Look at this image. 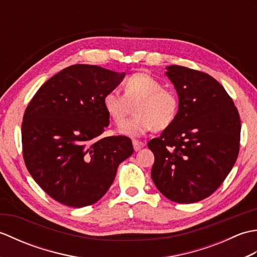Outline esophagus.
I'll list each match as a JSON object with an SVG mask.
<instances>
[{
  "label": "esophagus",
  "mask_w": 257,
  "mask_h": 257,
  "mask_svg": "<svg viewBox=\"0 0 257 257\" xmlns=\"http://www.w3.org/2000/svg\"><path fill=\"white\" fill-rule=\"evenodd\" d=\"M133 146H134V149H135V151H139L141 148H144L145 144H144V143H141V141L134 140V141H133Z\"/></svg>",
  "instance_id": "obj_1"
}]
</instances>
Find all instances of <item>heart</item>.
<instances>
[{
	"label": "heart",
	"instance_id": "1",
	"mask_svg": "<svg viewBox=\"0 0 257 257\" xmlns=\"http://www.w3.org/2000/svg\"><path fill=\"white\" fill-rule=\"evenodd\" d=\"M124 96L118 90H109L102 98V105L114 123H121L136 101L135 117L118 128L120 135L140 138L155 128L163 130L176 119L178 98L173 91L162 88L161 83L147 73H135L124 79Z\"/></svg>",
	"mask_w": 257,
	"mask_h": 257
}]
</instances>
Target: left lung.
<instances>
[{
  "instance_id": "8db88e82",
  "label": "left lung",
  "mask_w": 257,
  "mask_h": 257,
  "mask_svg": "<svg viewBox=\"0 0 257 257\" xmlns=\"http://www.w3.org/2000/svg\"><path fill=\"white\" fill-rule=\"evenodd\" d=\"M179 97L178 114L159 138L151 178L177 203H194L224 181L239 150L241 120L232 98L210 75L178 65L167 67Z\"/></svg>"
}]
</instances>
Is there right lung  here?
<instances>
[{
  "mask_svg": "<svg viewBox=\"0 0 257 257\" xmlns=\"http://www.w3.org/2000/svg\"><path fill=\"white\" fill-rule=\"evenodd\" d=\"M124 75L72 65L43 84L27 106L22 123L25 166L59 203H96L110 188L118 166L134 154L130 138L100 137L109 124L102 98Z\"/></svg>",
  "mask_w": 257,
  "mask_h": 257,
  "instance_id": "obj_1",
  "label": "right lung"
}]
</instances>
